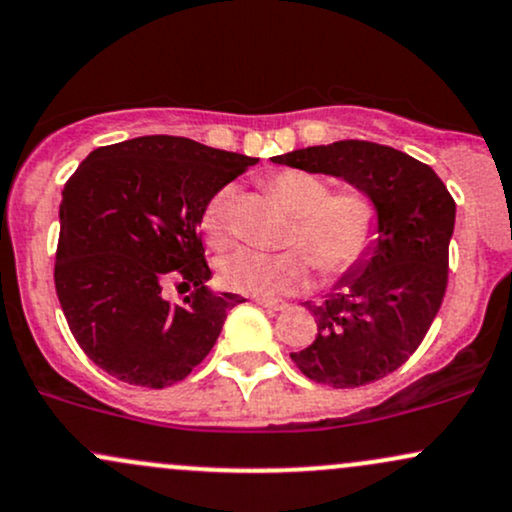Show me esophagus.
<instances>
[{
	"mask_svg": "<svg viewBox=\"0 0 512 512\" xmlns=\"http://www.w3.org/2000/svg\"><path fill=\"white\" fill-rule=\"evenodd\" d=\"M254 302L261 304V307L271 309V312H283V309H287V304L285 302H278V300H263V297H256Z\"/></svg>",
	"mask_w": 512,
	"mask_h": 512,
	"instance_id": "esophagus-1",
	"label": "esophagus"
}]
</instances>
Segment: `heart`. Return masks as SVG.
<instances>
[{"mask_svg": "<svg viewBox=\"0 0 512 512\" xmlns=\"http://www.w3.org/2000/svg\"><path fill=\"white\" fill-rule=\"evenodd\" d=\"M275 198L297 217L292 249L266 254L256 249L229 251L217 263L227 290L278 300L309 287L314 266L326 278L353 271L370 256L377 241V208L360 188L333 191L329 181L302 169H287L268 181ZM232 188L212 195L203 212V232L222 249L232 239Z\"/></svg>", "mask_w": 512, "mask_h": 512, "instance_id": "b5f03b06", "label": "heart"}]
</instances>
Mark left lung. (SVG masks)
<instances>
[{"label":"left lung","instance_id":"1","mask_svg":"<svg viewBox=\"0 0 512 512\" xmlns=\"http://www.w3.org/2000/svg\"><path fill=\"white\" fill-rule=\"evenodd\" d=\"M273 162L336 176L375 203V249L324 302H307L317 338L290 358L309 380L336 389L382 380L421 346L445 297L455 200L428 164L375 142L295 149Z\"/></svg>","mask_w":512,"mask_h":512}]
</instances>
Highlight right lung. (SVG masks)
Here are the masks:
<instances>
[{
    "label": "right lung",
    "mask_w": 512,
    "mask_h": 512,
    "mask_svg": "<svg viewBox=\"0 0 512 512\" xmlns=\"http://www.w3.org/2000/svg\"><path fill=\"white\" fill-rule=\"evenodd\" d=\"M258 159L188 137L99 147L65 183L55 290L77 343L120 382L164 389L205 360L241 300L212 292L200 222ZM176 282L179 305L163 290Z\"/></svg>",
    "instance_id": "1"
}]
</instances>
